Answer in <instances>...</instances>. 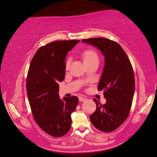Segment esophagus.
I'll list each match as a JSON object with an SVG mask.
<instances>
[{
  "label": "esophagus",
  "instance_id": "34e87169",
  "mask_svg": "<svg viewBox=\"0 0 157 157\" xmlns=\"http://www.w3.org/2000/svg\"><path fill=\"white\" fill-rule=\"evenodd\" d=\"M86 98H84V97H79V101H82V102H83V101H86Z\"/></svg>",
  "mask_w": 157,
  "mask_h": 157
}]
</instances>
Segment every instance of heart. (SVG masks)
Wrapping results in <instances>:
<instances>
[{
    "label": "heart",
    "mask_w": 157,
    "mask_h": 157,
    "mask_svg": "<svg viewBox=\"0 0 157 157\" xmlns=\"http://www.w3.org/2000/svg\"><path fill=\"white\" fill-rule=\"evenodd\" d=\"M82 58H83V60H84V63L88 62V61H90L93 59H95V58H98V56L96 52H95L94 50H87L83 52L82 54ZM69 61L66 64V67L67 69L69 68Z\"/></svg>",
    "instance_id": "heart-1"
}]
</instances>
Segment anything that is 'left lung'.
Here are the masks:
<instances>
[{
  "label": "left lung",
  "instance_id": "left-lung-1",
  "mask_svg": "<svg viewBox=\"0 0 157 157\" xmlns=\"http://www.w3.org/2000/svg\"><path fill=\"white\" fill-rule=\"evenodd\" d=\"M83 43L97 47L105 57V65L98 85L103 90L106 103L97 105L90 119L95 127L103 132L116 130L127 118L135 91L133 67L125 52L118 43L105 38H90Z\"/></svg>",
  "mask_w": 157,
  "mask_h": 157
}]
</instances>
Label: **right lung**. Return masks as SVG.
Wrapping results in <instances>:
<instances>
[{
    "label": "right lung",
    "mask_w": 157,
    "mask_h": 157,
    "mask_svg": "<svg viewBox=\"0 0 157 157\" xmlns=\"http://www.w3.org/2000/svg\"><path fill=\"white\" fill-rule=\"evenodd\" d=\"M79 40L58 41L42 46L30 63L26 90L36 124L53 137H62L71 127V115L78 104L75 96L60 99L58 82L65 75V58Z\"/></svg>",
    "instance_id": "1"
}]
</instances>
